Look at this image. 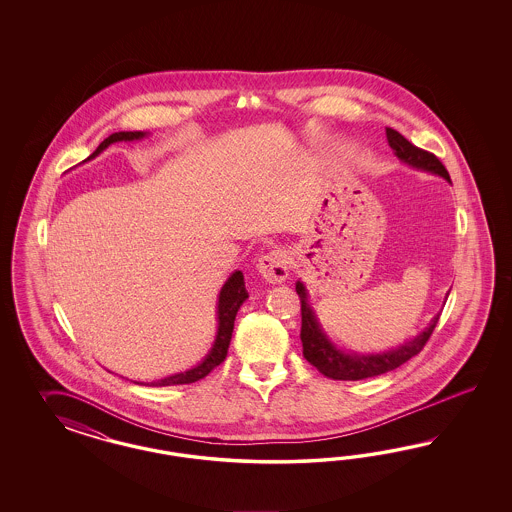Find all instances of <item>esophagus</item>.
<instances>
[{"instance_id": "1", "label": "esophagus", "mask_w": 512, "mask_h": 512, "mask_svg": "<svg viewBox=\"0 0 512 512\" xmlns=\"http://www.w3.org/2000/svg\"><path fill=\"white\" fill-rule=\"evenodd\" d=\"M257 270L266 283H281L289 276V263L283 251H270L259 259Z\"/></svg>"}]
</instances>
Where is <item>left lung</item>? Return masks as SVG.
Wrapping results in <instances>:
<instances>
[{
	"label": "left lung",
	"mask_w": 512,
	"mask_h": 512,
	"mask_svg": "<svg viewBox=\"0 0 512 512\" xmlns=\"http://www.w3.org/2000/svg\"><path fill=\"white\" fill-rule=\"evenodd\" d=\"M387 140L388 146L392 148V152L402 161L403 165H409L411 169H417V171L430 172V174L441 176L443 180L450 182L449 172L434 154L413 146L409 140L390 127H387ZM296 293L300 296V304H302L300 340L304 347V358L323 375L330 379H336V381H360V379H368V377L396 370L409 358L419 355L439 321V313H437L430 321V325L426 326L415 338L403 341L402 345L392 347L383 353L343 351L328 338L317 313L311 308L308 289L300 279L296 281Z\"/></svg>",
	"instance_id": "obj_1"
}]
</instances>
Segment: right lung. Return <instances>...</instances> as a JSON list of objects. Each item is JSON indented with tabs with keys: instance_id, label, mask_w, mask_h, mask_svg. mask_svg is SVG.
<instances>
[{
	"instance_id": "add662e5",
	"label": "right lung",
	"mask_w": 512,
	"mask_h": 512,
	"mask_svg": "<svg viewBox=\"0 0 512 512\" xmlns=\"http://www.w3.org/2000/svg\"><path fill=\"white\" fill-rule=\"evenodd\" d=\"M148 135L150 133H146V131H120V133H112L82 163L95 159L97 155L101 154L103 150H107L110 144H114V142H133V140L146 139ZM248 296L244 274L240 270H234L233 274L223 283L219 296H217L216 338H214L210 351L206 353V357L202 358L197 366L189 368L186 372L172 373V375H167V377L157 379V381H152V383H142V381H135V383L137 385H144V387H171V385H189V383H195V381H199L202 377H206L208 373L212 372L227 357V349H229V343H231V338H233L236 313L240 310V306L246 302Z\"/></svg>"
}]
</instances>
